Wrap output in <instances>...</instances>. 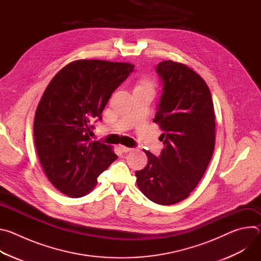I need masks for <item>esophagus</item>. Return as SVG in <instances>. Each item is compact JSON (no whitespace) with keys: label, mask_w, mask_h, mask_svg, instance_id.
Listing matches in <instances>:
<instances>
[{"label":"esophagus","mask_w":261,"mask_h":261,"mask_svg":"<svg viewBox=\"0 0 261 261\" xmlns=\"http://www.w3.org/2000/svg\"><path fill=\"white\" fill-rule=\"evenodd\" d=\"M119 148H120V151H121L122 153H129V152L132 151L131 147H127V146H125V145H119Z\"/></svg>","instance_id":"1"}]
</instances>
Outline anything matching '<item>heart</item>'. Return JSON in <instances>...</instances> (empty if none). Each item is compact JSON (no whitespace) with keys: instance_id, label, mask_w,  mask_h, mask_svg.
<instances>
[{"instance_id":"b5f03b06","label":"heart","mask_w":261,"mask_h":261,"mask_svg":"<svg viewBox=\"0 0 261 261\" xmlns=\"http://www.w3.org/2000/svg\"><path fill=\"white\" fill-rule=\"evenodd\" d=\"M156 89V83L153 79L148 76H141L138 79L134 86V92L140 93H147V94H154Z\"/></svg>"}]
</instances>
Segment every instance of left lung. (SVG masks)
<instances>
[{
    "label": "left lung",
    "instance_id": "obj_1",
    "mask_svg": "<svg viewBox=\"0 0 261 261\" xmlns=\"http://www.w3.org/2000/svg\"><path fill=\"white\" fill-rule=\"evenodd\" d=\"M162 94L154 122L163 133L157 158L148 151L146 166L135 172L139 190L155 203L187 198L203 176L215 148V114L210 89L188 66L163 61L156 66Z\"/></svg>",
    "mask_w": 261,
    "mask_h": 261
}]
</instances>
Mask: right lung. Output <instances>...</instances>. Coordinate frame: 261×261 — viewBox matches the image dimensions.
<instances>
[{"label": "right lung", "mask_w": 261, "mask_h": 261, "mask_svg": "<svg viewBox=\"0 0 261 261\" xmlns=\"http://www.w3.org/2000/svg\"><path fill=\"white\" fill-rule=\"evenodd\" d=\"M134 65L79 60L62 68L45 89L34 120L36 151L49 181L70 197H82L118 156L91 140L94 122Z\"/></svg>", "instance_id": "obj_1"}]
</instances>
